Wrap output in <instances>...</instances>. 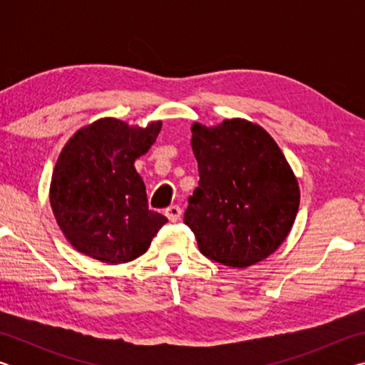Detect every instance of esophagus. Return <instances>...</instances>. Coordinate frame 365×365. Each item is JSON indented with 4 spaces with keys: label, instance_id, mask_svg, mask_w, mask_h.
<instances>
[{
    "label": "esophagus",
    "instance_id": "obj_1",
    "mask_svg": "<svg viewBox=\"0 0 365 365\" xmlns=\"http://www.w3.org/2000/svg\"><path fill=\"white\" fill-rule=\"evenodd\" d=\"M165 215H168V219L170 222H177L182 215V209H180V206H177V205L169 206L168 209H165Z\"/></svg>",
    "mask_w": 365,
    "mask_h": 365
}]
</instances>
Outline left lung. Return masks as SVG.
Listing matches in <instances>:
<instances>
[{
	"label": "left lung",
	"mask_w": 365,
	"mask_h": 365,
	"mask_svg": "<svg viewBox=\"0 0 365 365\" xmlns=\"http://www.w3.org/2000/svg\"><path fill=\"white\" fill-rule=\"evenodd\" d=\"M200 182L183 222L206 257L235 269L285 242L299 207L296 177L274 138L245 119L191 127Z\"/></svg>",
	"instance_id": "obj_1"
}]
</instances>
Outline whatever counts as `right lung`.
<instances>
[{
  "label": "right lung",
  "mask_w": 365,
  "mask_h": 365,
  "mask_svg": "<svg viewBox=\"0 0 365 365\" xmlns=\"http://www.w3.org/2000/svg\"><path fill=\"white\" fill-rule=\"evenodd\" d=\"M160 125L101 119L67 141L54 165L49 201L77 251L106 264L130 262L168 222L148 207L145 183L133 165L156 141Z\"/></svg>",
  "instance_id": "obj_1"
}]
</instances>
